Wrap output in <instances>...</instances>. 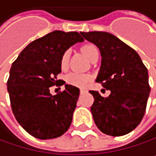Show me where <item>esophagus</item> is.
I'll use <instances>...</instances> for the list:
<instances>
[{"instance_id":"1","label":"esophagus","mask_w":156,"mask_h":156,"mask_svg":"<svg viewBox=\"0 0 156 156\" xmlns=\"http://www.w3.org/2000/svg\"><path fill=\"white\" fill-rule=\"evenodd\" d=\"M84 92H85V90H84V89H80V93H81V94H83Z\"/></svg>"}]
</instances>
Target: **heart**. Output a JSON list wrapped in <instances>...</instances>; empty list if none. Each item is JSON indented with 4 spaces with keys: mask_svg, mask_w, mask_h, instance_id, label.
<instances>
[{
    "mask_svg": "<svg viewBox=\"0 0 156 156\" xmlns=\"http://www.w3.org/2000/svg\"><path fill=\"white\" fill-rule=\"evenodd\" d=\"M82 51L91 61L97 55H98V49L94 44H88L82 46ZM69 52L65 51L60 59V67L62 69H66L69 64ZM92 81V76L88 73H72L67 76V82L77 87H84Z\"/></svg>",
    "mask_w": 156,
    "mask_h": 156,
    "instance_id": "b5f03b06",
    "label": "heart"
}]
</instances>
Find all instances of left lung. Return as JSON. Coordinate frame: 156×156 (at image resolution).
<instances>
[{
  "mask_svg": "<svg viewBox=\"0 0 156 156\" xmlns=\"http://www.w3.org/2000/svg\"><path fill=\"white\" fill-rule=\"evenodd\" d=\"M100 51L101 65L96 82L111 91L103 98L98 91L91 106L93 119L104 134H128L141 122L151 91L148 71L139 54L106 31L80 32Z\"/></svg>",
  "mask_w": 156,
  "mask_h": 156,
  "instance_id": "left-lung-1",
  "label": "left lung"
}]
</instances>
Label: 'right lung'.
I'll use <instances>...</instances> for the list:
<instances>
[{
	"mask_svg": "<svg viewBox=\"0 0 156 156\" xmlns=\"http://www.w3.org/2000/svg\"><path fill=\"white\" fill-rule=\"evenodd\" d=\"M83 42L76 31H52L27 45L12 64L7 82L13 113L19 125L40 140L60 137L73 121L80 90L65 84L57 95L50 87L61 73L63 53Z\"/></svg>",
	"mask_w": 156,
	"mask_h": 156,
	"instance_id": "add662e5",
	"label": "right lung"
}]
</instances>
